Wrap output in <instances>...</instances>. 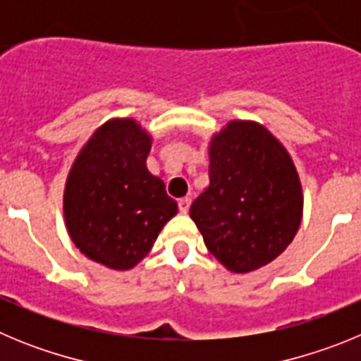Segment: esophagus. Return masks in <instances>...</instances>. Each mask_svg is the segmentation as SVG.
<instances>
[{"label":"esophagus","instance_id":"obj_1","mask_svg":"<svg viewBox=\"0 0 361 361\" xmlns=\"http://www.w3.org/2000/svg\"><path fill=\"white\" fill-rule=\"evenodd\" d=\"M190 206H191L190 197H183V199H178V209H180V213H188Z\"/></svg>","mask_w":361,"mask_h":361}]
</instances>
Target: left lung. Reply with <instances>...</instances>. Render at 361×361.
<instances>
[{
    "instance_id": "1",
    "label": "left lung",
    "mask_w": 361,
    "mask_h": 361,
    "mask_svg": "<svg viewBox=\"0 0 361 361\" xmlns=\"http://www.w3.org/2000/svg\"><path fill=\"white\" fill-rule=\"evenodd\" d=\"M209 186L190 215L209 253L233 273L273 262L295 238L304 193L291 155L266 126L229 121L212 137Z\"/></svg>"
}]
</instances>
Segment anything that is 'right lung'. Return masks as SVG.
<instances>
[{"label": "right lung", "instance_id": "obj_1", "mask_svg": "<svg viewBox=\"0 0 361 361\" xmlns=\"http://www.w3.org/2000/svg\"><path fill=\"white\" fill-rule=\"evenodd\" d=\"M152 135L133 119H110L86 141L68 171L65 224L82 255L128 271L149 253L178 208L146 168Z\"/></svg>", "mask_w": 361, "mask_h": 361}]
</instances>
